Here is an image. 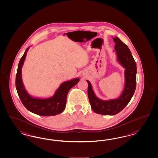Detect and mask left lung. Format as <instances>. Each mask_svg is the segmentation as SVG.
<instances>
[{"instance_id": "obj_1", "label": "left lung", "mask_w": 158, "mask_h": 158, "mask_svg": "<svg viewBox=\"0 0 158 158\" xmlns=\"http://www.w3.org/2000/svg\"><path fill=\"white\" fill-rule=\"evenodd\" d=\"M116 44L115 50L118 61L125 68V85L123 91L119 98L108 101L101 100L96 97L91 83H88V97L91 108L94 112L101 115H114L118 114L129 104L136 87L137 65L127 46L118 37L113 38Z\"/></svg>"}]
</instances>
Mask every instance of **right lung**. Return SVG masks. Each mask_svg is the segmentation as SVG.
Listing matches in <instances>:
<instances>
[{"mask_svg":"<svg viewBox=\"0 0 158 158\" xmlns=\"http://www.w3.org/2000/svg\"><path fill=\"white\" fill-rule=\"evenodd\" d=\"M28 49L29 48H27L20 59L15 77V86L19 98L28 110L36 115L44 116L58 115L65 110L68 93L79 81V79L76 78L62 83L54 95L50 98L40 99L29 96L24 88L21 77V68Z\"/></svg>","mask_w":158,"mask_h":158,"instance_id":"add662e5","label":"right lung"}]
</instances>
